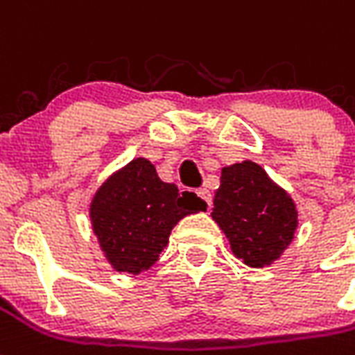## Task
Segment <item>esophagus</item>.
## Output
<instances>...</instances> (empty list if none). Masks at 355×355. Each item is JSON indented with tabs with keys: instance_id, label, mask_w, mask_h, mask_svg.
Listing matches in <instances>:
<instances>
[{
	"instance_id": "obj_1",
	"label": "esophagus",
	"mask_w": 355,
	"mask_h": 355,
	"mask_svg": "<svg viewBox=\"0 0 355 355\" xmlns=\"http://www.w3.org/2000/svg\"><path fill=\"white\" fill-rule=\"evenodd\" d=\"M196 194L203 200V203H205V207H211V202H213V196H211V192L207 191V189H198Z\"/></svg>"
}]
</instances>
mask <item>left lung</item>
<instances>
[{
  "mask_svg": "<svg viewBox=\"0 0 355 355\" xmlns=\"http://www.w3.org/2000/svg\"><path fill=\"white\" fill-rule=\"evenodd\" d=\"M213 205L211 216L233 255L252 268L279 259L298 230L295 200L250 159L222 168Z\"/></svg>",
  "mask_w": 355,
  "mask_h": 355,
  "instance_id": "8db88e82",
  "label": "left lung"
}]
</instances>
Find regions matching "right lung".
<instances>
[{"label": "right lung", "instance_id": "obj_1", "mask_svg": "<svg viewBox=\"0 0 355 355\" xmlns=\"http://www.w3.org/2000/svg\"><path fill=\"white\" fill-rule=\"evenodd\" d=\"M198 211H205L202 198L161 180L144 157L112 172L89 205L92 232L107 263L133 276L155 265L175 224Z\"/></svg>", "mask_w": 355, "mask_h": 355}]
</instances>
